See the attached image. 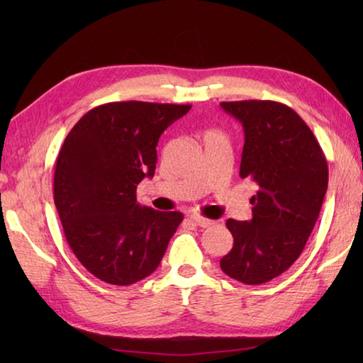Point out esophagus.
Here are the masks:
<instances>
[{
	"mask_svg": "<svg viewBox=\"0 0 363 363\" xmlns=\"http://www.w3.org/2000/svg\"><path fill=\"white\" fill-rule=\"evenodd\" d=\"M191 220H194V223L196 226L199 228H209L213 225L212 220H207V218H203V217H191Z\"/></svg>",
	"mask_w": 363,
	"mask_h": 363,
	"instance_id": "34e87169",
	"label": "esophagus"
}]
</instances>
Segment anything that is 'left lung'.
Masks as SVG:
<instances>
[{
    "mask_svg": "<svg viewBox=\"0 0 363 363\" xmlns=\"http://www.w3.org/2000/svg\"><path fill=\"white\" fill-rule=\"evenodd\" d=\"M221 107L243 125L240 177L259 190L251 198V221H226L234 245L220 267L243 284H265L295 264L309 240L328 190V162L291 107L269 99Z\"/></svg>",
    "mask_w": 363,
    "mask_h": 363,
    "instance_id": "obj_1",
    "label": "left lung"
}]
</instances>
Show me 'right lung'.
<instances>
[{
    "mask_svg": "<svg viewBox=\"0 0 363 363\" xmlns=\"http://www.w3.org/2000/svg\"><path fill=\"white\" fill-rule=\"evenodd\" d=\"M190 104L117 101L96 106L65 137L54 169V204L74 256L107 284L130 285L160 264L184 220L137 203L152 177L162 133Z\"/></svg>",
    "mask_w": 363,
    "mask_h": 363,
    "instance_id": "1",
    "label": "right lung"
}]
</instances>
